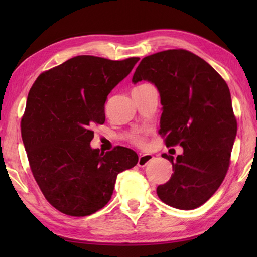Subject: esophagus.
Masks as SVG:
<instances>
[{"label":"esophagus","mask_w":257,"mask_h":257,"mask_svg":"<svg viewBox=\"0 0 257 257\" xmlns=\"http://www.w3.org/2000/svg\"><path fill=\"white\" fill-rule=\"evenodd\" d=\"M154 156L151 155H139V159H138V166L139 167H145L148 165V163L154 159Z\"/></svg>","instance_id":"obj_1"}]
</instances>
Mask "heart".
<instances>
[{"label": "heart", "mask_w": 257, "mask_h": 257, "mask_svg": "<svg viewBox=\"0 0 257 257\" xmlns=\"http://www.w3.org/2000/svg\"><path fill=\"white\" fill-rule=\"evenodd\" d=\"M144 140H145V138H144V136L141 135V134L136 133V134H133L132 136H130V141H132V143L135 144V145L141 146V145L144 144Z\"/></svg>", "instance_id": "heart-1"}]
</instances>
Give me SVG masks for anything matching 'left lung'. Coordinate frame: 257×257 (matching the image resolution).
<instances>
[{
  "label": "left lung",
  "instance_id": "8db88e82",
  "mask_svg": "<svg viewBox=\"0 0 257 257\" xmlns=\"http://www.w3.org/2000/svg\"><path fill=\"white\" fill-rule=\"evenodd\" d=\"M149 80L160 92L159 134L167 147L182 146L173 174L157 188L162 202L180 210L204 204L224 180L231 162L237 121L222 76L195 54L182 48L146 56L133 81Z\"/></svg>",
  "mask_w": 257,
  "mask_h": 257
}]
</instances>
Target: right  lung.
<instances>
[{
	"label": "right lung",
	"instance_id": "add662e5",
	"mask_svg": "<svg viewBox=\"0 0 257 257\" xmlns=\"http://www.w3.org/2000/svg\"><path fill=\"white\" fill-rule=\"evenodd\" d=\"M139 57L80 55L43 72L27 96L21 134L31 171L50 204L70 216L90 215L110 200L117 176L135 167L132 149L90 148L92 124L105 122V102Z\"/></svg>",
	"mask_w": 257,
	"mask_h": 257
}]
</instances>
